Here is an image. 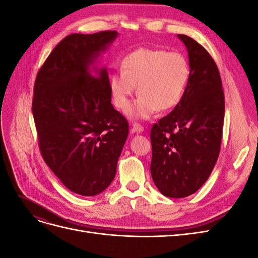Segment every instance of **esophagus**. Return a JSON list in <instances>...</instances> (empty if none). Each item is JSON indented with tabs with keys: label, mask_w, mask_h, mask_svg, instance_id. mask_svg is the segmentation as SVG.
Segmentation results:
<instances>
[{
	"label": "esophagus",
	"mask_w": 258,
	"mask_h": 258,
	"mask_svg": "<svg viewBox=\"0 0 258 258\" xmlns=\"http://www.w3.org/2000/svg\"><path fill=\"white\" fill-rule=\"evenodd\" d=\"M143 130H144V127L142 126V124H140L138 122L132 123V131L134 132H138V134H140V132H142Z\"/></svg>",
	"instance_id": "esophagus-1"
}]
</instances>
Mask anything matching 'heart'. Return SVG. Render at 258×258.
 I'll return each mask as SVG.
<instances>
[{
    "label": "heart",
    "mask_w": 258,
    "mask_h": 258,
    "mask_svg": "<svg viewBox=\"0 0 258 258\" xmlns=\"http://www.w3.org/2000/svg\"><path fill=\"white\" fill-rule=\"evenodd\" d=\"M190 75L184 54L158 48H139L123 59L121 71L110 82L114 105L126 110L138 86L136 102L128 114L146 119L156 111H169L182 100Z\"/></svg>",
    "instance_id": "obj_1"
}]
</instances>
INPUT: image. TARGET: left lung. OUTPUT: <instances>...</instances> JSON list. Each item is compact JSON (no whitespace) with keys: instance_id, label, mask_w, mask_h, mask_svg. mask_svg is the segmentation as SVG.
Here are the masks:
<instances>
[{"instance_id":"obj_1","label":"left lung","mask_w":258,"mask_h":258,"mask_svg":"<svg viewBox=\"0 0 258 258\" xmlns=\"http://www.w3.org/2000/svg\"><path fill=\"white\" fill-rule=\"evenodd\" d=\"M177 36L188 51L189 80L179 103L151 130V174L170 198L189 196L206 183L220 155L225 115L215 61L194 38Z\"/></svg>"}]
</instances>
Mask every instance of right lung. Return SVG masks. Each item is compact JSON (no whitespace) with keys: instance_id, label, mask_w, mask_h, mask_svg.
<instances>
[{"instance_id":"add662e5","label":"right lung","mask_w":258,"mask_h":258,"mask_svg":"<svg viewBox=\"0 0 258 258\" xmlns=\"http://www.w3.org/2000/svg\"><path fill=\"white\" fill-rule=\"evenodd\" d=\"M116 36V31L68 35L34 83L32 113L42 157L67 188L82 196L110 186L129 134L127 119L111 103L106 69H89Z\"/></svg>"}]
</instances>
